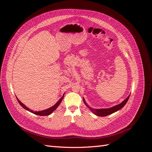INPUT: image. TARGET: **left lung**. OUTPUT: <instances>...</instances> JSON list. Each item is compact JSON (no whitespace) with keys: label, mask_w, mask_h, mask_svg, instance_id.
<instances>
[{"label":"left lung","mask_w":152,"mask_h":152,"mask_svg":"<svg viewBox=\"0 0 152 152\" xmlns=\"http://www.w3.org/2000/svg\"><path fill=\"white\" fill-rule=\"evenodd\" d=\"M129 96H130V95L125 100L123 101V102L121 104H117L116 106H114L113 107L110 108L93 109V108H91V107H89V106L87 104V103L85 102L84 99V102L85 103V104H86L87 107L90 109V110H91V111L93 112L95 115H96L100 116V117H105V116L108 115H110V114H112V113H113L114 112L118 111V110H121L124 107V106L126 104V103L127 102L129 98Z\"/></svg>","instance_id":"obj_1"}]
</instances>
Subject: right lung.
<instances>
[{
	"instance_id": "add662e5",
	"label": "right lung",
	"mask_w": 152,
	"mask_h": 152,
	"mask_svg": "<svg viewBox=\"0 0 152 152\" xmlns=\"http://www.w3.org/2000/svg\"><path fill=\"white\" fill-rule=\"evenodd\" d=\"M63 96H64V94H63V96H62V97L59 99V100L58 101V102L55 104L54 106H53L52 107H50V108H48V109H47V110H42V111H40V112H34L33 110H30L28 108H27L26 106L24 104H23L17 98V100H18V103H20V104L21 106V107H23V108H24L25 109H26V110H28L29 112H31V113H34V114H36V115H40V116H45V115H50V113H52L56 109V108L58 107V106L59 105V104L61 103V101H62V99H63Z\"/></svg>"
}]
</instances>
